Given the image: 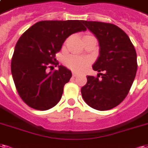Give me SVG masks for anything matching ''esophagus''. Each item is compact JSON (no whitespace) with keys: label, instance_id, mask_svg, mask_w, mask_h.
Returning a JSON list of instances; mask_svg holds the SVG:
<instances>
[{"label":"esophagus","instance_id":"1","mask_svg":"<svg viewBox=\"0 0 148 148\" xmlns=\"http://www.w3.org/2000/svg\"><path fill=\"white\" fill-rule=\"evenodd\" d=\"M72 75H73V77H76V76L78 75V74L76 73V72H73V73H72Z\"/></svg>","mask_w":148,"mask_h":148}]
</instances>
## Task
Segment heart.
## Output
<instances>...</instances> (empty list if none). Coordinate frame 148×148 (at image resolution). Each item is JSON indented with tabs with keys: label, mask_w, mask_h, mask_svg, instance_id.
<instances>
[{
	"label": "heart",
	"mask_w": 148,
	"mask_h": 148,
	"mask_svg": "<svg viewBox=\"0 0 148 148\" xmlns=\"http://www.w3.org/2000/svg\"><path fill=\"white\" fill-rule=\"evenodd\" d=\"M65 64L71 70L79 72L86 67L88 64V61L83 57H80L77 56H70L65 59Z\"/></svg>",
	"instance_id": "heart-1"
}]
</instances>
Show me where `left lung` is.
<instances>
[{
	"instance_id": "1",
	"label": "left lung",
	"mask_w": 148,
	"mask_h": 148,
	"mask_svg": "<svg viewBox=\"0 0 148 148\" xmlns=\"http://www.w3.org/2000/svg\"><path fill=\"white\" fill-rule=\"evenodd\" d=\"M82 23L99 41V55L92 65L99 73L96 77L87 76V83L81 89L82 96L91 108L110 110L124 100L134 81L137 70L135 48L129 36L116 25Z\"/></svg>"
}]
</instances>
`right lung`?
<instances>
[{"instance_id": "obj_1", "label": "right lung", "mask_w": 148, "mask_h": 148, "mask_svg": "<svg viewBox=\"0 0 148 148\" xmlns=\"http://www.w3.org/2000/svg\"><path fill=\"white\" fill-rule=\"evenodd\" d=\"M82 22H38L19 38L11 69L18 95L29 107L46 110L60 100L63 87L72 76L71 71L63 65L58 66L57 71L48 72L47 68L50 64H59L53 62L56 53L70 35L86 30Z\"/></svg>"}]
</instances>
